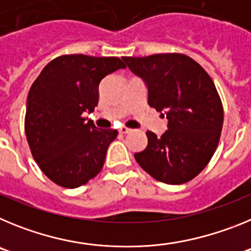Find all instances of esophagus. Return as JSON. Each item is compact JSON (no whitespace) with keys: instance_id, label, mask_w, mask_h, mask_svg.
Segmentation results:
<instances>
[{"instance_id":"34e87169","label":"esophagus","mask_w":251,"mask_h":251,"mask_svg":"<svg viewBox=\"0 0 251 251\" xmlns=\"http://www.w3.org/2000/svg\"><path fill=\"white\" fill-rule=\"evenodd\" d=\"M119 132H121L122 134H128V133L132 132V129H129V128H127V127H122V128H119Z\"/></svg>"}]
</instances>
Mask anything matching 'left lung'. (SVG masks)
<instances>
[{"instance_id": "obj_1", "label": "left lung", "mask_w": 251, "mask_h": 251, "mask_svg": "<svg viewBox=\"0 0 251 251\" xmlns=\"http://www.w3.org/2000/svg\"><path fill=\"white\" fill-rule=\"evenodd\" d=\"M133 74L145 81L148 104L168 121L134 158L153 178L168 185L185 183L206 167L216 151L224 110L216 86L200 64L183 54L123 56Z\"/></svg>"}]
</instances>
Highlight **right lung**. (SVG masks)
I'll return each instance as SVG.
<instances>
[{
  "label": "right lung",
  "mask_w": 251,
  "mask_h": 251,
  "mask_svg": "<svg viewBox=\"0 0 251 251\" xmlns=\"http://www.w3.org/2000/svg\"><path fill=\"white\" fill-rule=\"evenodd\" d=\"M126 65L119 57L63 55L51 60L31 85L25 132L41 171L56 185L75 188L103 168L115 129H100L84 113L98 105L99 83Z\"/></svg>",
  "instance_id": "right-lung-1"
}]
</instances>
